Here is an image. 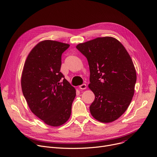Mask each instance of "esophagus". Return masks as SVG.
I'll return each mask as SVG.
<instances>
[{
	"instance_id": "34e87169",
	"label": "esophagus",
	"mask_w": 157,
	"mask_h": 157,
	"mask_svg": "<svg viewBox=\"0 0 157 157\" xmlns=\"http://www.w3.org/2000/svg\"><path fill=\"white\" fill-rule=\"evenodd\" d=\"M79 89L81 90H85L86 88V84H82L81 85H80V86H79Z\"/></svg>"
}]
</instances>
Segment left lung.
Returning a JSON list of instances; mask_svg holds the SVG:
<instances>
[{
  "mask_svg": "<svg viewBox=\"0 0 157 157\" xmlns=\"http://www.w3.org/2000/svg\"><path fill=\"white\" fill-rule=\"evenodd\" d=\"M76 48L90 66L88 87L95 96L90 106L91 115L102 123L115 121L127 109L134 95L136 73L130 56L112 37H98Z\"/></svg>",
  "mask_w": 157,
  "mask_h": 157,
  "instance_id": "obj_1",
  "label": "left lung"
}]
</instances>
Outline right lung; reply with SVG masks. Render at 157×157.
I'll return each mask as SVG.
<instances>
[{
	"mask_svg": "<svg viewBox=\"0 0 157 157\" xmlns=\"http://www.w3.org/2000/svg\"><path fill=\"white\" fill-rule=\"evenodd\" d=\"M69 47L51 40L39 42L27 56L21 76L22 93L30 109L54 127L69 120L76 96L75 88L60 72L62 54Z\"/></svg>",
	"mask_w": 157,
	"mask_h": 157,
	"instance_id": "add662e5",
	"label": "right lung"
}]
</instances>
